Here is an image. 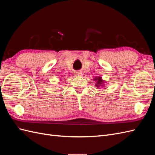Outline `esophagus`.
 <instances>
[{
  "label": "esophagus",
  "mask_w": 155,
  "mask_h": 155,
  "mask_svg": "<svg viewBox=\"0 0 155 155\" xmlns=\"http://www.w3.org/2000/svg\"><path fill=\"white\" fill-rule=\"evenodd\" d=\"M74 75L76 76H81V75H82V73L81 72H76V73L74 74Z\"/></svg>",
  "instance_id": "1"
}]
</instances>
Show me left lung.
Wrapping results in <instances>:
<instances>
[{
  "instance_id": "1",
  "label": "left lung",
  "mask_w": 155,
  "mask_h": 155,
  "mask_svg": "<svg viewBox=\"0 0 155 155\" xmlns=\"http://www.w3.org/2000/svg\"><path fill=\"white\" fill-rule=\"evenodd\" d=\"M94 81H97V83H96V86L97 87V88H100V87H102L104 86V81H103L101 78L99 77V78H95L94 79Z\"/></svg>"
}]
</instances>
